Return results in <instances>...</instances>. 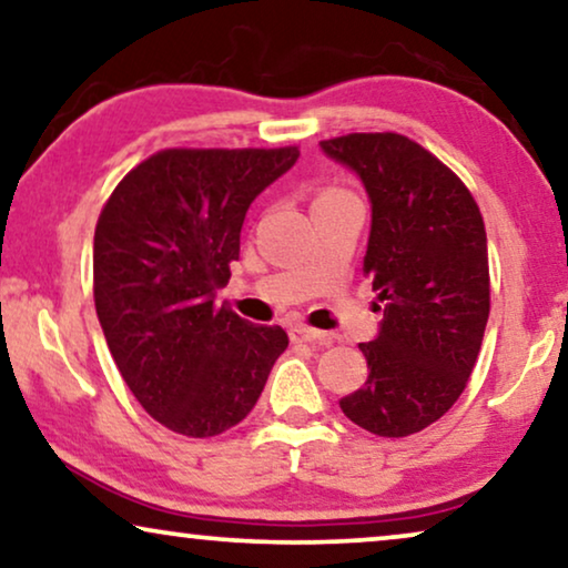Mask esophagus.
<instances>
[{"label":"esophagus","instance_id":"34e87169","mask_svg":"<svg viewBox=\"0 0 568 568\" xmlns=\"http://www.w3.org/2000/svg\"><path fill=\"white\" fill-rule=\"evenodd\" d=\"M290 338L294 344H317V346H325L331 341L328 333L305 328V325H294V328H290Z\"/></svg>","mask_w":568,"mask_h":568}]
</instances>
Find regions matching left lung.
Masks as SVG:
<instances>
[{
    "mask_svg": "<svg viewBox=\"0 0 568 568\" xmlns=\"http://www.w3.org/2000/svg\"><path fill=\"white\" fill-rule=\"evenodd\" d=\"M367 191L364 276L379 292L377 336L359 344L367 383L341 410L377 437H408L455 406L488 321V251L478 204L453 170L400 134L321 142Z\"/></svg>",
    "mask_w": 568,
    "mask_h": 568,
    "instance_id": "obj_1",
    "label": "left lung"
}]
</instances>
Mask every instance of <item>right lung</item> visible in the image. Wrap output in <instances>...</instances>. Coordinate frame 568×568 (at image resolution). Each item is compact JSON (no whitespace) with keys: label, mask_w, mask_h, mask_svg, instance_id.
Instances as JSON below:
<instances>
[{"label":"right lung","mask_w":568,"mask_h":568,"mask_svg":"<svg viewBox=\"0 0 568 568\" xmlns=\"http://www.w3.org/2000/svg\"><path fill=\"white\" fill-rule=\"evenodd\" d=\"M300 158L284 150H165L136 165L95 227L100 328L142 408L185 437L243 422L284 354L278 325L216 305L258 193Z\"/></svg>","instance_id":"1"}]
</instances>
